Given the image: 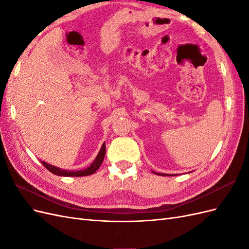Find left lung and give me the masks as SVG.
Returning a JSON list of instances; mask_svg holds the SVG:
<instances>
[{
    "label": "left lung",
    "mask_w": 249,
    "mask_h": 249,
    "mask_svg": "<svg viewBox=\"0 0 249 249\" xmlns=\"http://www.w3.org/2000/svg\"><path fill=\"white\" fill-rule=\"evenodd\" d=\"M154 173H156V175H158V176H162V177H165V176H168V175H166V173H158V172H155V171H153ZM170 176V175H169ZM172 176H175V175H172Z\"/></svg>",
    "instance_id": "obj_1"
}]
</instances>
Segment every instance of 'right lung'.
<instances>
[{
  "label": "right lung",
  "instance_id": "obj_1",
  "mask_svg": "<svg viewBox=\"0 0 249 249\" xmlns=\"http://www.w3.org/2000/svg\"><path fill=\"white\" fill-rule=\"evenodd\" d=\"M105 154H106V145H105V142L103 143L102 148L100 150L99 155L96 156L95 160L91 163L89 167L83 169V170H77V171H69V170H63V169H60L58 167L55 166H52V165L41 161L42 165L44 167H46L49 171H51L52 173H54V175L60 176V177H86V176H90L94 173L97 169L100 168V166L102 165L103 161H104V158H105Z\"/></svg>",
  "mask_w": 249,
  "mask_h": 249
}]
</instances>
